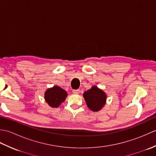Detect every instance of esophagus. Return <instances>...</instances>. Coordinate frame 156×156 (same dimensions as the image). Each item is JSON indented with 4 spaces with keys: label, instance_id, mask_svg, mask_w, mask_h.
Returning <instances> with one entry per match:
<instances>
[{
    "label": "esophagus",
    "instance_id": "esophagus-1",
    "mask_svg": "<svg viewBox=\"0 0 156 156\" xmlns=\"http://www.w3.org/2000/svg\"><path fill=\"white\" fill-rule=\"evenodd\" d=\"M72 92L74 94H79V92H80V90H72Z\"/></svg>",
    "mask_w": 156,
    "mask_h": 156
}]
</instances>
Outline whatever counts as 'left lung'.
<instances>
[{
	"label": "left lung",
	"mask_w": 156,
	"mask_h": 156,
	"mask_svg": "<svg viewBox=\"0 0 156 156\" xmlns=\"http://www.w3.org/2000/svg\"><path fill=\"white\" fill-rule=\"evenodd\" d=\"M83 97L88 107L92 111H98L105 105L107 96L98 87H92L90 90L84 92Z\"/></svg>",
	"instance_id": "obj_1"
}]
</instances>
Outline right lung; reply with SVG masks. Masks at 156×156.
<instances>
[{"label": "right lung", "instance_id": "1", "mask_svg": "<svg viewBox=\"0 0 156 156\" xmlns=\"http://www.w3.org/2000/svg\"><path fill=\"white\" fill-rule=\"evenodd\" d=\"M67 97V92L60 87H54L49 88L45 93V99L51 107H58L62 102L65 101Z\"/></svg>", "mask_w": 156, "mask_h": 156}]
</instances>
